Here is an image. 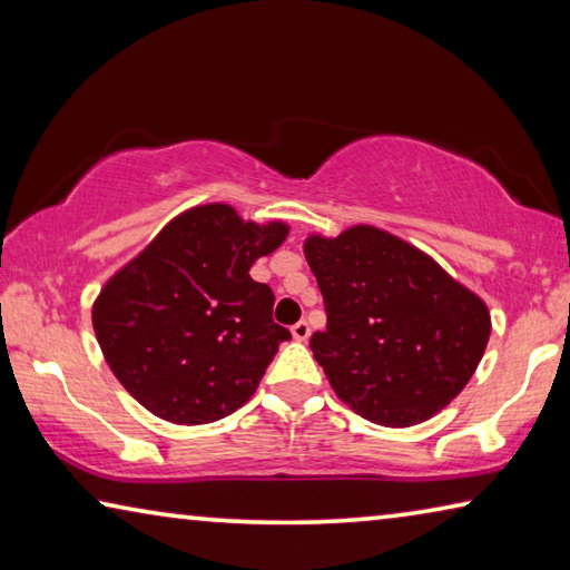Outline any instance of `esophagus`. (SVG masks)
<instances>
[{
	"instance_id": "obj_1",
	"label": "esophagus",
	"mask_w": 570,
	"mask_h": 570,
	"mask_svg": "<svg viewBox=\"0 0 570 570\" xmlns=\"http://www.w3.org/2000/svg\"><path fill=\"white\" fill-rule=\"evenodd\" d=\"M292 334H294L296 342H306L308 334H312V326H308L306 322H298V324L292 326Z\"/></svg>"
}]
</instances>
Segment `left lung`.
<instances>
[{"instance_id":"obj_1","label":"left lung","mask_w":570,"mask_h":570,"mask_svg":"<svg viewBox=\"0 0 570 570\" xmlns=\"http://www.w3.org/2000/svg\"><path fill=\"white\" fill-rule=\"evenodd\" d=\"M304 256L326 306L312 352L344 404L374 424L412 428L465 390L490 312L435 258L366 224L312 234Z\"/></svg>"}]
</instances>
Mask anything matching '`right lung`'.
Wrapping results in <instances>:
<instances>
[{"label": "right lung", "instance_id": "right-lung-1", "mask_svg": "<svg viewBox=\"0 0 570 570\" xmlns=\"http://www.w3.org/2000/svg\"><path fill=\"white\" fill-rule=\"evenodd\" d=\"M288 236L284 220H244L228 204L183 210L118 268L92 304L115 377L173 424H208L254 397L278 344L274 292L250 278Z\"/></svg>", "mask_w": 570, "mask_h": 570}]
</instances>
